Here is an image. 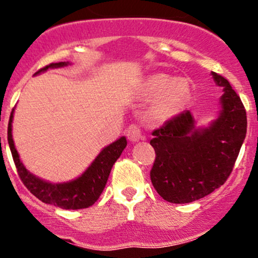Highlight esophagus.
<instances>
[{"label": "esophagus", "instance_id": "1", "mask_svg": "<svg viewBox=\"0 0 258 258\" xmlns=\"http://www.w3.org/2000/svg\"><path fill=\"white\" fill-rule=\"evenodd\" d=\"M127 138L130 139V142H138L142 138L141 128L137 125H131L127 128Z\"/></svg>", "mask_w": 258, "mask_h": 258}]
</instances>
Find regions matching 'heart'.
Listing matches in <instances>:
<instances>
[{"label": "heart", "mask_w": 258, "mask_h": 258, "mask_svg": "<svg viewBox=\"0 0 258 258\" xmlns=\"http://www.w3.org/2000/svg\"><path fill=\"white\" fill-rule=\"evenodd\" d=\"M142 96L147 99L156 98L149 115L154 122L162 123L179 114L190 96V85L184 79L167 74H153L143 80Z\"/></svg>", "instance_id": "heart-1"}]
</instances>
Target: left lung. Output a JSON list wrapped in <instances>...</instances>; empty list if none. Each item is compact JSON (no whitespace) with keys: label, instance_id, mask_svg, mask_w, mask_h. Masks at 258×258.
Masks as SVG:
<instances>
[{"label":"left lung","instance_id":"8db88e82","mask_svg":"<svg viewBox=\"0 0 258 258\" xmlns=\"http://www.w3.org/2000/svg\"><path fill=\"white\" fill-rule=\"evenodd\" d=\"M223 88L217 117L198 126L184 110L153 132L156 153L150 171L154 188L164 200L186 204L199 200L226 182L246 137V111L240 97L221 75L211 72Z\"/></svg>","mask_w":258,"mask_h":258}]
</instances>
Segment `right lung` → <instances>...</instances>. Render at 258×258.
Returning <instances> with one entry per match:
<instances>
[{"label":"right lung","mask_w":258,"mask_h":258,"mask_svg":"<svg viewBox=\"0 0 258 258\" xmlns=\"http://www.w3.org/2000/svg\"><path fill=\"white\" fill-rule=\"evenodd\" d=\"M70 64H72L70 61L52 63L35 73L34 76L40 75L48 69H58V68L68 67ZM13 117L14 109L12 110L10 123H8V144H10V149L18 173L26 188L42 203L64 210H80L93 205L104 190L112 165L120 158L121 153L127 146L125 136L103 148L98 155L91 162L90 166L86 168L79 177L68 180V182L54 183L40 178L36 174L31 173L23 164L16 146H14L13 135H12Z\"/></svg>","instance_id":"obj_1"}]
</instances>
